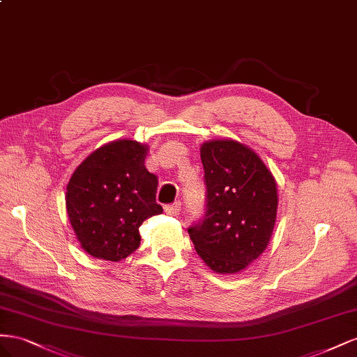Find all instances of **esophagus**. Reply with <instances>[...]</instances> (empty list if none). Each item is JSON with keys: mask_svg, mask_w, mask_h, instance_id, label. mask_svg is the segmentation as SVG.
Returning <instances> with one entry per match:
<instances>
[{"mask_svg": "<svg viewBox=\"0 0 357 357\" xmlns=\"http://www.w3.org/2000/svg\"><path fill=\"white\" fill-rule=\"evenodd\" d=\"M165 211H166V213H169V215H178L181 211V203L176 202V203H173V205H167L165 208Z\"/></svg>", "mask_w": 357, "mask_h": 357, "instance_id": "obj_1", "label": "esophagus"}]
</instances>
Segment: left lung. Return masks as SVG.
<instances>
[{
    "mask_svg": "<svg viewBox=\"0 0 357 357\" xmlns=\"http://www.w3.org/2000/svg\"><path fill=\"white\" fill-rule=\"evenodd\" d=\"M205 215L188 227L199 256L218 273H236L266 250L277 218V182L252 149L236 140L200 148Z\"/></svg>",
    "mask_w": 357,
    "mask_h": 357,
    "instance_id": "left-lung-1",
    "label": "left lung"
}]
</instances>
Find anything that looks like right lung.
Returning a JSON list of instances; mask_svg holds the SVG:
<instances>
[{"instance_id": "1", "label": "right lung", "mask_w": 357, "mask_h": 357, "mask_svg": "<svg viewBox=\"0 0 357 357\" xmlns=\"http://www.w3.org/2000/svg\"><path fill=\"white\" fill-rule=\"evenodd\" d=\"M148 146L116 140L88 155L71 175L66 206L76 238L89 256L119 261L140 245L139 227L162 208L158 181L145 167Z\"/></svg>"}]
</instances>
